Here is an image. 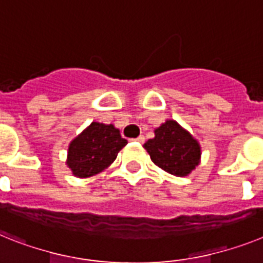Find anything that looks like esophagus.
Here are the masks:
<instances>
[{
    "label": "esophagus",
    "instance_id": "34e87169",
    "mask_svg": "<svg viewBox=\"0 0 263 263\" xmlns=\"http://www.w3.org/2000/svg\"><path fill=\"white\" fill-rule=\"evenodd\" d=\"M135 140H136V142H139V143H143V142H144V136H143V135L138 136V138H136Z\"/></svg>",
    "mask_w": 263,
    "mask_h": 263
}]
</instances>
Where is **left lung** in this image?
<instances>
[{
    "mask_svg": "<svg viewBox=\"0 0 263 263\" xmlns=\"http://www.w3.org/2000/svg\"><path fill=\"white\" fill-rule=\"evenodd\" d=\"M151 160L165 173L187 176L200 163V145L175 120H167L155 129V138L144 143Z\"/></svg>",
    "mask_w": 263,
    "mask_h": 263,
    "instance_id": "1",
    "label": "left lung"
}]
</instances>
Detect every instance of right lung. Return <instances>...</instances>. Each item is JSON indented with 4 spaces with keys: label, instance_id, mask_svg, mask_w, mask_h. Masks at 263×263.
<instances>
[{
    "label": "right lung",
    "instance_id": "right-lung-1",
    "mask_svg": "<svg viewBox=\"0 0 263 263\" xmlns=\"http://www.w3.org/2000/svg\"><path fill=\"white\" fill-rule=\"evenodd\" d=\"M125 144L118 128L93 121L70 142L67 164L77 178H89L109 167Z\"/></svg>",
    "mask_w": 263,
    "mask_h": 263
}]
</instances>
